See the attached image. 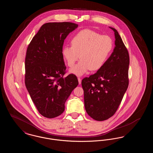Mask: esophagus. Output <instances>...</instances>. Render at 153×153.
Here are the masks:
<instances>
[{
	"instance_id": "esophagus-1",
	"label": "esophagus",
	"mask_w": 153,
	"mask_h": 153,
	"mask_svg": "<svg viewBox=\"0 0 153 153\" xmlns=\"http://www.w3.org/2000/svg\"><path fill=\"white\" fill-rule=\"evenodd\" d=\"M78 81H79V83L80 84L81 83V79L80 77H78Z\"/></svg>"
}]
</instances>
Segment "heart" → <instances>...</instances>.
<instances>
[{
  "instance_id": "heart-1",
  "label": "heart",
  "mask_w": 153,
  "mask_h": 153,
  "mask_svg": "<svg viewBox=\"0 0 153 153\" xmlns=\"http://www.w3.org/2000/svg\"><path fill=\"white\" fill-rule=\"evenodd\" d=\"M71 45L63 47L62 56L69 67L80 58V61L70 69L71 73L80 76L90 70L97 71L102 67L112 51L113 41L108 36L84 29L72 37Z\"/></svg>"
}]
</instances>
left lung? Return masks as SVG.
<instances>
[{
	"mask_svg": "<svg viewBox=\"0 0 153 153\" xmlns=\"http://www.w3.org/2000/svg\"><path fill=\"white\" fill-rule=\"evenodd\" d=\"M115 47L106 62L96 73L82 80L85 108L97 121L112 117L128 86V51L116 29Z\"/></svg>",
	"mask_w": 153,
	"mask_h": 153,
	"instance_id": "obj_1",
	"label": "left lung"
}]
</instances>
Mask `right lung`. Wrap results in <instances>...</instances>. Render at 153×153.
Returning a JSON list of instances; mask_svg holds the SVG:
<instances>
[{
  "instance_id": "obj_1",
  "label": "right lung",
  "mask_w": 153,
  "mask_h": 153,
  "mask_svg": "<svg viewBox=\"0 0 153 153\" xmlns=\"http://www.w3.org/2000/svg\"><path fill=\"white\" fill-rule=\"evenodd\" d=\"M77 26L72 22L45 23L28 45L25 85L38 112L45 117L62 114L66 100L79 84L76 75L64 76L66 68L62 53L65 39Z\"/></svg>"
}]
</instances>
